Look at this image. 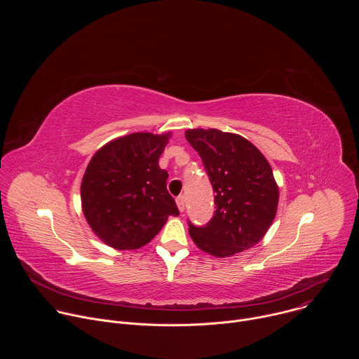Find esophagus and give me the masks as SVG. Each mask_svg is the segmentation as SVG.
<instances>
[{
    "label": "esophagus",
    "instance_id": "esophagus-1",
    "mask_svg": "<svg viewBox=\"0 0 359 359\" xmlns=\"http://www.w3.org/2000/svg\"><path fill=\"white\" fill-rule=\"evenodd\" d=\"M176 204H177V208H179L180 212H184V209H186V197L184 196H179L176 198Z\"/></svg>",
    "mask_w": 359,
    "mask_h": 359
}]
</instances>
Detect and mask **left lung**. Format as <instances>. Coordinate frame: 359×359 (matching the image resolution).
I'll return each mask as SVG.
<instances>
[{"instance_id":"1","label":"left lung","mask_w":359,"mask_h":359,"mask_svg":"<svg viewBox=\"0 0 359 359\" xmlns=\"http://www.w3.org/2000/svg\"><path fill=\"white\" fill-rule=\"evenodd\" d=\"M216 193V212L206 226L189 222L194 244L215 257H230L257 244L278 206V186L263 153L245 137L217 129H187Z\"/></svg>"}]
</instances>
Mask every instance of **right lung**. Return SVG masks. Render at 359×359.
<instances>
[{
  "mask_svg": "<svg viewBox=\"0 0 359 359\" xmlns=\"http://www.w3.org/2000/svg\"><path fill=\"white\" fill-rule=\"evenodd\" d=\"M172 133H130L102 146L81 184V201L92 231L116 250H135L155 237L179 209L159 168Z\"/></svg>",
  "mask_w": 359,
  "mask_h": 359,
  "instance_id": "1",
  "label": "right lung"
}]
</instances>
